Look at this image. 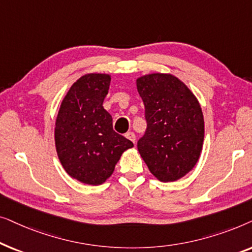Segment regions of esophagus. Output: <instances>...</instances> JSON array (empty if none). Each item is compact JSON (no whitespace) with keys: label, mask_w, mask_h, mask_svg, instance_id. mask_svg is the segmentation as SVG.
<instances>
[{"label":"esophagus","mask_w":252,"mask_h":252,"mask_svg":"<svg viewBox=\"0 0 252 252\" xmlns=\"http://www.w3.org/2000/svg\"><path fill=\"white\" fill-rule=\"evenodd\" d=\"M126 137H127V139H128V140L132 141L133 143H135L136 136H135V134H134V132H127V133H126Z\"/></svg>","instance_id":"obj_1"}]
</instances>
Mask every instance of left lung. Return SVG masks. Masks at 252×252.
I'll return each instance as SVG.
<instances>
[{"mask_svg":"<svg viewBox=\"0 0 252 252\" xmlns=\"http://www.w3.org/2000/svg\"><path fill=\"white\" fill-rule=\"evenodd\" d=\"M147 129L137 150L158 180L175 181L192 170L204 140L201 105L184 82L154 73L136 80Z\"/></svg>","mask_w":252,"mask_h":252,"instance_id":"1","label":"left lung"}]
</instances>
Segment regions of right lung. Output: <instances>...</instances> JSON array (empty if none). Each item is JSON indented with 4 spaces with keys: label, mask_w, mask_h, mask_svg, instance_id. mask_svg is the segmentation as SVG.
<instances>
[{
    "label": "right lung",
    "mask_w": 252,
    "mask_h": 252,
    "mask_svg": "<svg viewBox=\"0 0 252 252\" xmlns=\"http://www.w3.org/2000/svg\"><path fill=\"white\" fill-rule=\"evenodd\" d=\"M111 78L86 74L72 85L56 119L55 143L65 171L82 184L97 186L112 174L117 161L133 142L113 130L103 108Z\"/></svg>",
    "instance_id": "1"
}]
</instances>
